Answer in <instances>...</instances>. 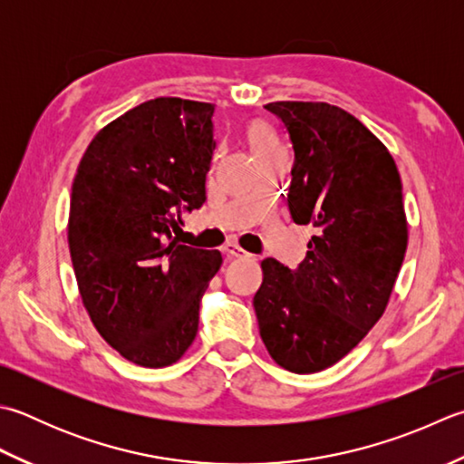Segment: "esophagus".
I'll list each match as a JSON object with an SVG mask.
<instances>
[{
	"mask_svg": "<svg viewBox=\"0 0 464 464\" xmlns=\"http://www.w3.org/2000/svg\"><path fill=\"white\" fill-rule=\"evenodd\" d=\"M223 251H225L229 257H239V259H241V257H249V253L245 251V249H241L237 243H227L225 247H223Z\"/></svg>",
	"mask_w": 464,
	"mask_h": 464,
	"instance_id": "1",
	"label": "esophagus"
}]
</instances>
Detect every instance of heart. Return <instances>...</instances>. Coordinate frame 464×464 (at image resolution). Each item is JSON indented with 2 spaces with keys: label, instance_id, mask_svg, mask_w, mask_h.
<instances>
[{
  "label": "heart",
  "instance_id": "heart-1",
  "mask_svg": "<svg viewBox=\"0 0 464 464\" xmlns=\"http://www.w3.org/2000/svg\"><path fill=\"white\" fill-rule=\"evenodd\" d=\"M251 142L253 147H256V150L261 152L274 147V136L269 134L267 129H263V126H256V129H251Z\"/></svg>",
  "mask_w": 464,
  "mask_h": 464
}]
</instances>
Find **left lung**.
Instances as JSON below:
<instances>
[{
	"label": "left lung",
	"mask_w": 464,
	"mask_h": 464,
	"mask_svg": "<svg viewBox=\"0 0 464 464\" xmlns=\"http://www.w3.org/2000/svg\"><path fill=\"white\" fill-rule=\"evenodd\" d=\"M294 149L287 207L314 225L295 269L261 261L253 297L279 366L312 374L356 348L382 317L402 267L408 227L392 154L356 116L325 102H271Z\"/></svg>",
	"instance_id": "1"
}]
</instances>
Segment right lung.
<instances>
[{
	"label": "right lung",
	"mask_w": 464,
	"mask_h": 464,
	"mask_svg": "<svg viewBox=\"0 0 464 464\" xmlns=\"http://www.w3.org/2000/svg\"><path fill=\"white\" fill-rule=\"evenodd\" d=\"M213 111L147 100L94 136L72 185L68 245L82 302L100 335L144 368L188 350L223 261L172 235L207 201Z\"/></svg>",
	"instance_id": "add662e5"
}]
</instances>
